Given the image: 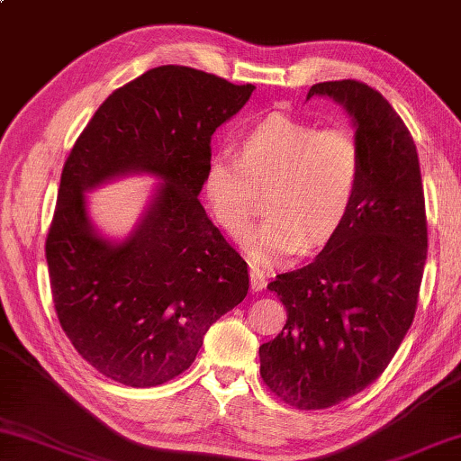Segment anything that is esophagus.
I'll list each match as a JSON object with an SVG mask.
<instances>
[{"instance_id": "esophagus-1", "label": "esophagus", "mask_w": 461, "mask_h": 461, "mask_svg": "<svg viewBox=\"0 0 461 461\" xmlns=\"http://www.w3.org/2000/svg\"><path fill=\"white\" fill-rule=\"evenodd\" d=\"M249 284H252V290L254 292L264 290L266 284H267L264 272L258 270V267H252V270H249Z\"/></svg>"}]
</instances>
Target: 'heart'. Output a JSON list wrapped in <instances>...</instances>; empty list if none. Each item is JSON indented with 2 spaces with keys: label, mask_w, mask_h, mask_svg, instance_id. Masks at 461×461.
Masks as SVG:
<instances>
[{
  "label": "heart",
  "mask_w": 461,
  "mask_h": 461,
  "mask_svg": "<svg viewBox=\"0 0 461 461\" xmlns=\"http://www.w3.org/2000/svg\"><path fill=\"white\" fill-rule=\"evenodd\" d=\"M363 171L355 132L274 113L236 143V158L215 155L203 173V195L215 223L244 238L264 194L266 220L246 238L258 266L280 262L296 249L321 248L337 236L353 209Z\"/></svg>",
  "instance_id": "b5f03b06"
}]
</instances>
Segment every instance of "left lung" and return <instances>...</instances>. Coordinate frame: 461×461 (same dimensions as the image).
I'll use <instances>...</instances> for the list:
<instances>
[{
    "mask_svg": "<svg viewBox=\"0 0 461 461\" xmlns=\"http://www.w3.org/2000/svg\"><path fill=\"white\" fill-rule=\"evenodd\" d=\"M353 116L363 171L353 209L311 264L267 288L286 306L282 332L259 347V375L296 409H326L379 379L417 311L428 220L413 137L381 92L358 80L321 82Z\"/></svg>",
    "mask_w": 461,
    "mask_h": 461,
    "instance_id": "obj_1",
    "label": "left lung"
}]
</instances>
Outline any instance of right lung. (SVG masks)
Wrapping results in <instances>:
<instances>
[{
  "label": "right lung",
  "instance_id": "obj_1",
  "mask_svg": "<svg viewBox=\"0 0 461 461\" xmlns=\"http://www.w3.org/2000/svg\"><path fill=\"white\" fill-rule=\"evenodd\" d=\"M256 86L158 66L116 88L66 158L46 238L54 308L82 358L127 387H157L195 361L217 318L246 298L248 264L197 195L212 135ZM127 172L164 183L121 245L100 239L86 190Z\"/></svg>",
  "mask_w": 461,
  "mask_h": 461
}]
</instances>
